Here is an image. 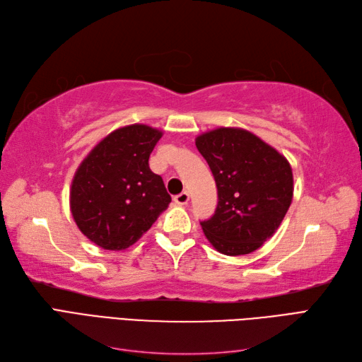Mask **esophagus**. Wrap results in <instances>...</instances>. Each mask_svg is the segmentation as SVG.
I'll return each instance as SVG.
<instances>
[{"label": "esophagus", "instance_id": "34e87169", "mask_svg": "<svg viewBox=\"0 0 362 362\" xmlns=\"http://www.w3.org/2000/svg\"><path fill=\"white\" fill-rule=\"evenodd\" d=\"M189 199H190V196H189V193L187 192H182V193H180V194H177L173 198V201H175V204L177 205H187L189 204Z\"/></svg>", "mask_w": 362, "mask_h": 362}]
</instances>
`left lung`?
<instances>
[{
  "instance_id": "obj_1",
  "label": "left lung",
  "mask_w": 362,
  "mask_h": 362,
  "mask_svg": "<svg viewBox=\"0 0 362 362\" xmlns=\"http://www.w3.org/2000/svg\"><path fill=\"white\" fill-rule=\"evenodd\" d=\"M196 148L217 185L218 204L201 222L208 242L223 255L257 250L276 233L293 201L288 160L243 128L221 127L199 134Z\"/></svg>"
}]
</instances>
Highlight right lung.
Returning <instances> with one entry per match:
<instances>
[{
    "instance_id": "add662e5",
    "label": "right lung",
    "mask_w": 362,
    "mask_h": 362,
    "mask_svg": "<svg viewBox=\"0 0 362 362\" xmlns=\"http://www.w3.org/2000/svg\"><path fill=\"white\" fill-rule=\"evenodd\" d=\"M163 131L120 127L86 156L71 184L69 206L80 231L105 250L133 246L170 204L149 156Z\"/></svg>"
}]
</instances>
